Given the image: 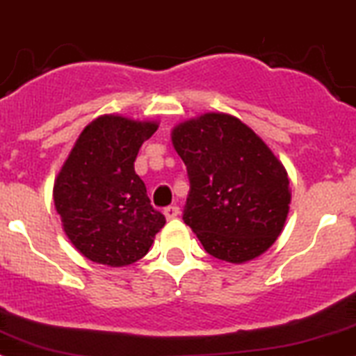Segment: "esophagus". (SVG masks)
Returning a JSON list of instances; mask_svg holds the SVG:
<instances>
[{
	"label": "esophagus",
	"instance_id": "obj_1",
	"mask_svg": "<svg viewBox=\"0 0 356 356\" xmlns=\"http://www.w3.org/2000/svg\"><path fill=\"white\" fill-rule=\"evenodd\" d=\"M163 214H165V218H167V219H175L179 216V207H175V205H170V207H167L165 211H163Z\"/></svg>",
	"mask_w": 356,
	"mask_h": 356
}]
</instances>
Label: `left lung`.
Here are the masks:
<instances>
[{"label":"left lung","instance_id":"left-lung-1","mask_svg":"<svg viewBox=\"0 0 356 356\" xmlns=\"http://www.w3.org/2000/svg\"><path fill=\"white\" fill-rule=\"evenodd\" d=\"M172 144L189 177L182 219L205 251L230 264L264 254L290 211L283 163L248 124L223 112L177 124Z\"/></svg>","mask_w":356,"mask_h":356}]
</instances>
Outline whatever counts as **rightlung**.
I'll use <instances>...</instances> for the list:
<instances>
[{
  "label": "right lung",
  "instance_id": "1",
  "mask_svg": "<svg viewBox=\"0 0 356 356\" xmlns=\"http://www.w3.org/2000/svg\"><path fill=\"white\" fill-rule=\"evenodd\" d=\"M154 121L105 114L89 122L54 182V205L63 230L82 257L124 267L145 257L165 216L135 174V159Z\"/></svg>",
  "mask_w": 356,
  "mask_h": 356
}]
</instances>
